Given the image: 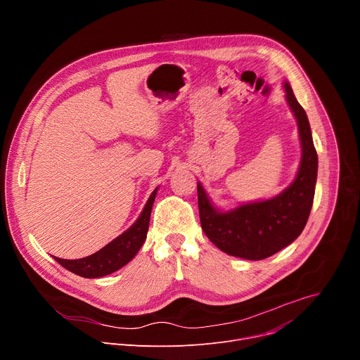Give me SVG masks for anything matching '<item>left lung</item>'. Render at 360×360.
<instances>
[{
	"label": "left lung",
	"instance_id": "left-lung-1",
	"mask_svg": "<svg viewBox=\"0 0 360 360\" xmlns=\"http://www.w3.org/2000/svg\"><path fill=\"white\" fill-rule=\"evenodd\" d=\"M286 101L296 117L302 143V161L292 185L281 195L240 205L231 212L217 211L198 184L200 226L222 252L249 261H261L292 243L309 218L318 176V153L304 110L285 82Z\"/></svg>",
	"mask_w": 360,
	"mask_h": 360
}]
</instances>
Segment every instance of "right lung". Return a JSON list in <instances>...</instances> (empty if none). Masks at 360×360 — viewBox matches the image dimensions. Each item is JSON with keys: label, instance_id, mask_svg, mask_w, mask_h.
Masks as SVG:
<instances>
[{"label": "right lung", "instance_id": "1", "mask_svg": "<svg viewBox=\"0 0 360 360\" xmlns=\"http://www.w3.org/2000/svg\"><path fill=\"white\" fill-rule=\"evenodd\" d=\"M157 191L158 188L150 193L138 221L127 232L120 235L107 246H104L94 255H89L82 259L70 261V259L56 258V256L54 259L70 272L82 278H101L125 266L138 253V250L141 249L142 243L146 239L150 211H152L153 200H155Z\"/></svg>", "mask_w": 360, "mask_h": 360}]
</instances>
